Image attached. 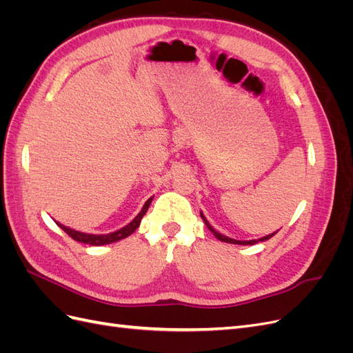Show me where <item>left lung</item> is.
I'll list each match as a JSON object with an SVG mask.
<instances>
[{
	"label": "left lung",
	"instance_id": "1",
	"mask_svg": "<svg viewBox=\"0 0 353 353\" xmlns=\"http://www.w3.org/2000/svg\"><path fill=\"white\" fill-rule=\"evenodd\" d=\"M200 216L203 218V221H205V223H206V227L213 232V236H215L218 240H221V241H225V243H231V244H256V243H259V241H265V240H270L272 236H275L276 234V231L275 232H272V234H270V236H266V237H262V239H258V240H249V241H241V240H234V239H230V237H227V236H223V234H221V232H218V231H215L212 228V225L210 223L206 221V218L203 216V213L200 212Z\"/></svg>",
	"mask_w": 353,
	"mask_h": 353
}]
</instances>
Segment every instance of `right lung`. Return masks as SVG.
<instances>
[{
    "label": "right lung",
    "instance_id": "right-lung-1",
    "mask_svg": "<svg viewBox=\"0 0 353 353\" xmlns=\"http://www.w3.org/2000/svg\"><path fill=\"white\" fill-rule=\"evenodd\" d=\"M153 199H148L145 201V205L143 206L141 212L138 213V215L128 223L126 227L117 230L114 232H110V234H87V232H81V231H74L72 228H68L65 225H61V223L57 222V225L65 231L69 237H72L74 241H79V243H83V244H91V245H103V244H110V243H114V241H119L122 239H126L128 236H131V234L140 227V222L143 219V216L145 215V212L148 210V206H150Z\"/></svg>",
    "mask_w": 353,
    "mask_h": 353
}]
</instances>
